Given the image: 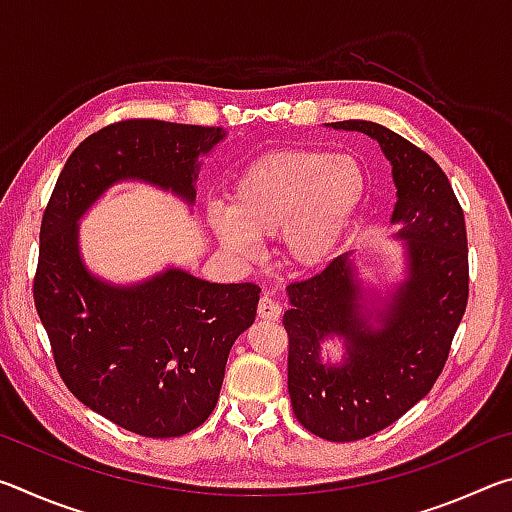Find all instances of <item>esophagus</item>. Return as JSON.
Returning a JSON list of instances; mask_svg holds the SVG:
<instances>
[{
	"mask_svg": "<svg viewBox=\"0 0 512 512\" xmlns=\"http://www.w3.org/2000/svg\"><path fill=\"white\" fill-rule=\"evenodd\" d=\"M257 314H259V318H264V320H277L282 314V307L277 305V302L271 296H262V298H259V305H257Z\"/></svg>",
	"mask_w": 512,
	"mask_h": 512,
	"instance_id": "1",
	"label": "esophagus"
}]
</instances>
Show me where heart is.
Instances as JSON below:
<instances>
[{"label":"heart","instance_id":"1","mask_svg":"<svg viewBox=\"0 0 512 512\" xmlns=\"http://www.w3.org/2000/svg\"><path fill=\"white\" fill-rule=\"evenodd\" d=\"M368 192V176L352 155L287 149L241 171L230 207L214 205L210 223L221 244L255 257L262 241L280 235L291 264L314 268L336 253Z\"/></svg>","mask_w":512,"mask_h":512}]
</instances>
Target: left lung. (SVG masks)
Wrapping results in <instances>:
<instances>
[{
	"label": "left lung",
	"instance_id": "1",
	"mask_svg": "<svg viewBox=\"0 0 512 512\" xmlns=\"http://www.w3.org/2000/svg\"><path fill=\"white\" fill-rule=\"evenodd\" d=\"M332 128L366 133L393 164L391 223L400 225L395 237L409 271L375 311H366L352 253L287 287L293 413L316 436L352 443L400 420L436 384L465 314L470 268L463 207L438 162L375 121ZM334 335L344 339L346 359L332 367L319 361V343Z\"/></svg>",
	"mask_w": 512,
	"mask_h": 512
}]
</instances>
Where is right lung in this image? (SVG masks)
Here are the masks:
<instances>
[{"mask_svg": "<svg viewBox=\"0 0 512 512\" xmlns=\"http://www.w3.org/2000/svg\"><path fill=\"white\" fill-rule=\"evenodd\" d=\"M221 128L126 119L76 146L40 225L33 300L65 386L94 413L146 438H176L210 418L237 336L253 325L259 287L214 284L167 268L131 287L94 277L79 219L119 180H144L194 203L198 155Z\"/></svg>", "mask_w": 512, "mask_h": 512, "instance_id": "right-lung-1", "label": "right lung"}]
</instances>
